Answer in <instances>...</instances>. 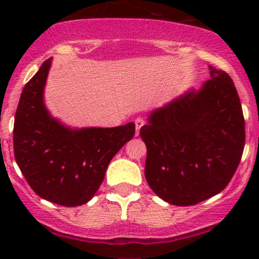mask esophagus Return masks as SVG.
I'll use <instances>...</instances> for the list:
<instances>
[{
  "label": "esophagus",
  "mask_w": 259,
  "mask_h": 259,
  "mask_svg": "<svg viewBox=\"0 0 259 259\" xmlns=\"http://www.w3.org/2000/svg\"><path fill=\"white\" fill-rule=\"evenodd\" d=\"M144 124H145V121H144V119H142V118H136V119H135V127H136L135 135L136 136H139L140 129H141V127L144 126Z\"/></svg>",
  "instance_id": "34e87169"
}]
</instances>
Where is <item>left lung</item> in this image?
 I'll use <instances>...</instances> for the list:
<instances>
[{"label": "left lung", "instance_id": "8db88e82", "mask_svg": "<svg viewBox=\"0 0 259 259\" xmlns=\"http://www.w3.org/2000/svg\"><path fill=\"white\" fill-rule=\"evenodd\" d=\"M210 78L148 117L140 130L147 147L145 177L175 206H192L227 187L245 147V119L233 80L209 67Z\"/></svg>", "mask_w": 259, "mask_h": 259}]
</instances>
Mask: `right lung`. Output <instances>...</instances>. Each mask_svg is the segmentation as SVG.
Wrapping results in <instances>:
<instances>
[{"label":"right lung","mask_w":259,"mask_h":259,"mask_svg":"<svg viewBox=\"0 0 259 259\" xmlns=\"http://www.w3.org/2000/svg\"><path fill=\"white\" fill-rule=\"evenodd\" d=\"M51 67L45 61L26 82L14 118L16 162L41 198L65 207L81 206L99 190L109 162L135 134V124L70 129L50 115L44 88Z\"/></svg>","instance_id":"add662e5"}]
</instances>
